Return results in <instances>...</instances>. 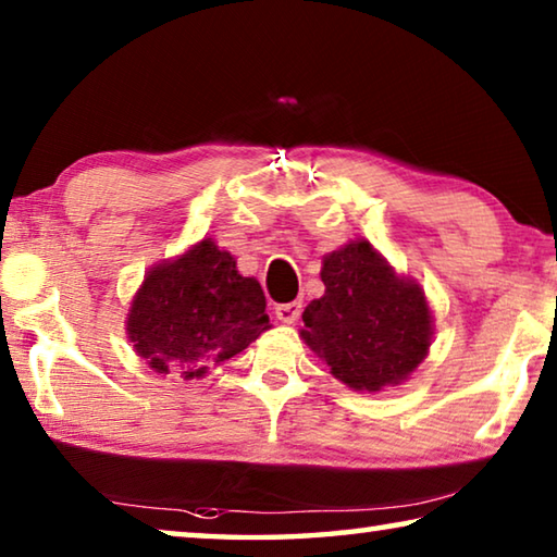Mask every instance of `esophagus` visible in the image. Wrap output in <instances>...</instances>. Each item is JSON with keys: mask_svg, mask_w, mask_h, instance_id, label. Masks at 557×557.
I'll use <instances>...</instances> for the list:
<instances>
[{"mask_svg": "<svg viewBox=\"0 0 557 557\" xmlns=\"http://www.w3.org/2000/svg\"><path fill=\"white\" fill-rule=\"evenodd\" d=\"M275 314L280 322L295 324L301 314V301L295 299V301H285V305H275Z\"/></svg>", "mask_w": 557, "mask_h": 557, "instance_id": "1", "label": "esophagus"}]
</instances>
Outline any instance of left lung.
<instances>
[{
  "instance_id": "1",
  "label": "left lung",
  "mask_w": 557,
  "mask_h": 557,
  "mask_svg": "<svg viewBox=\"0 0 557 557\" xmlns=\"http://www.w3.org/2000/svg\"><path fill=\"white\" fill-rule=\"evenodd\" d=\"M322 282L324 297L309 301L301 314V338L334 379L354 391L379 393L425 361L432 342L425 292L395 275L369 240L329 252Z\"/></svg>"
}]
</instances>
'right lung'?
Instances as JSON below:
<instances>
[{
	"label": "right lung",
	"instance_id": "1",
	"mask_svg": "<svg viewBox=\"0 0 557 557\" xmlns=\"http://www.w3.org/2000/svg\"><path fill=\"white\" fill-rule=\"evenodd\" d=\"M270 329L258 280L235 270L211 238L147 272L127 314V338L154 373L203 379Z\"/></svg>",
	"mask_w": 557,
	"mask_h": 557
}]
</instances>
